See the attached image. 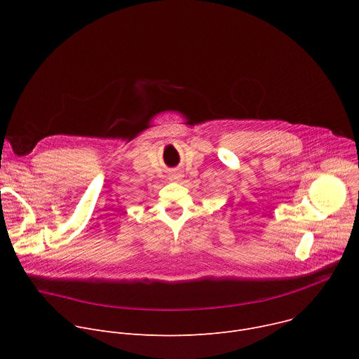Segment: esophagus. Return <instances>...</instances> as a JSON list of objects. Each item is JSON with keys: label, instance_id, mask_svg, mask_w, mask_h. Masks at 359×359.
Returning a JSON list of instances; mask_svg holds the SVG:
<instances>
[{"label": "esophagus", "instance_id": "esophagus-1", "mask_svg": "<svg viewBox=\"0 0 359 359\" xmlns=\"http://www.w3.org/2000/svg\"><path fill=\"white\" fill-rule=\"evenodd\" d=\"M182 177H183V175L179 173V172H172L169 175V180H172V182H179Z\"/></svg>", "mask_w": 359, "mask_h": 359}]
</instances>
